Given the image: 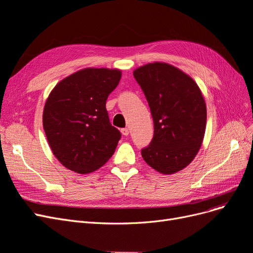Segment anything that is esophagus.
Returning a JSON list of instances; mask_svg holds the SVG:
<instances>
[{"label":"esophagus","mask_w":253,"mask_h":253,"mask_svg":"<svg viewBox=\"0 0 253 253\" xmlns=\"http://www.w3.org/2000/svg\"><path fill=\"white\" fill-rule=\"evenodd\" d=\"M121 133H122V135H124V136H128V134H129V129H128L127 127H126V128H121Z\"/></svg>","instance_id":"obj_1"}]
</instances>
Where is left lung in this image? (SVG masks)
<instances>
[{
    "mask_svg": "<svg viewBox=\"0 0 253 253\" xmlns=\"http://www.w3.org/2000/svg\"><path fill=\"white\" fill-rule=\"evenodd\" d=\"M133 75L154 122V136L142 149V158L159 173H177L192 163L204 140L207 108L202 90L189 75L169 63H148Z\"/></svg>",
    "mask_w": 253,
    "mask_h": 253,
    "instance_id": "obj_1",
    "label": "left lung"
}]
</instances>
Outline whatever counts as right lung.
<instances>
[{
  "instance_id": "right-lung-1",
  "label": "right lung",
  "mask_w": 253,
  "mask_h": 253,
  "mask_svg": "<svg viewBox=\"0 0 253 253\" xmlns=\"http://www.w3.org/2000/svg\"><path fill=\"white\" fill-rule=\"evenodd\" d=\"M121 79L117 68L87 67L61 80L43 110V127L53 155L68 170L87 174L114 154L121 137L105 109Z\"/></svg>"
}]
</instances>
